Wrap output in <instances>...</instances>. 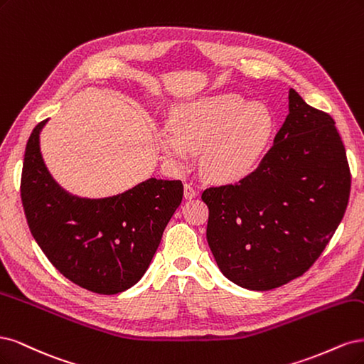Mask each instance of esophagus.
Segmentation results:
<instances>
[{
    "label": "esophagus",
    "instance_id": "obj_1",
    "mask_svg": "<svg viewBox=\"0 0 364 364\" xmlns=\"http://www.w3.org/2000/svg\"><path fill=\"white\" fill-rule=\"evenodd\" d=\"M198 196V191L195 189V186H192L191 183H186L184 184V198L186 199H192Z\"/></svg>",
    "mask_w": 364,
    "mask_h": 364
}]
</instances>
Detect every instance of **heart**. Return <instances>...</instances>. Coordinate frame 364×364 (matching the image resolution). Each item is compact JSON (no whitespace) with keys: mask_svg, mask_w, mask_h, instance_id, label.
Returning a JSON list of instances; mask_svg holds the SVG:
<instances>
[{"mask_svg":"<svg viewBox=\"0 0 364 364\" xmlns=\"http://www.w3.org/2000/svg\"><path fill=\"white\" fill-rule=\"evenodd\" d=\"M272 127L264 105L236 93H219L180 105L172 127L157 132V142L163 156L177 168L189 165L192 151H203V173L210 181L228 184L259 168Z\"/></svg>","mask_w":364,"mask_h":364,"instance_id":"obj_1","label":"heart"}]
</instances>
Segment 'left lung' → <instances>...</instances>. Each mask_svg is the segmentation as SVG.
I'll use <instances>...</instances> for the list:
<instances>
[{"label":"left lung","mask_w":364,"mask_h":364,"mask_svg":"<svg viewBox=\"0 0 364 364\" xmlns=\"http://www.w3.org/2000/svg\"><path fill=\"white\" fill-rule=\"evenodd\" d=\"M330 114L289 90V114L262 163L208 187L207 242L234 284L271 290L307 272L342 220L350 172Z\"/></svg>","instance_id":"obj_1"}]
</instances>
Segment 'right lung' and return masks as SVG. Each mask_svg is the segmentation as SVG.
<instances>
[{
	"label": "right lung",
	"instance_id": "right-lung-1",
	"mask_svg": "<svg viewBox=\"0 0 364 364\" xmlns=\"http://www.w3.org/2000/svg\"><path fill=\"white\" fill-rule=\"evenodd\" d=\"M39 122L26 146L21 199L34 240L80 287L114 295L134 286L183 199L180 180L149 178L124 193L89 199L68 193L46 169Z\"/></svg>",
	"mask_w": 364,
	"mask_h": 364
}]
</instances>
